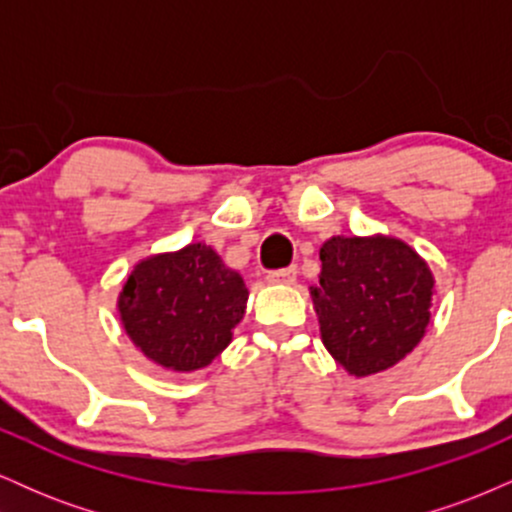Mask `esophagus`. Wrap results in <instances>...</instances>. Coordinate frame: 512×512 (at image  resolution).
I'll list each match as a JSON object with an SVG mask.
<instances>
[{"label":"esophagus","mask_w":512,"mask_h":512,"mask_svg":"<svg viewBox=\"0 0 512 512\" xmlns=\"http://www.w3.org/2000/svg\"><path fill=\"white\" fill-rule=\"evenodd\" d=\"M296 274L298 269L291 264V267L272 269V272H267V281H272V284H293V281H296Z\"/></svg>","instance_id":"esophagus-1"}]
</instances>
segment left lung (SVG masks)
Instances as JSON below:
<instances>
[{
  "label": "left lung",
  "mask_w": 512,
  "mask_h": 512,
  "mask_svg": "<svg viewBox=\"0 0 512 512\" xmlns=\"http://www.w3.org/2000/svg\"><path fill=\"white\" fill-rule=\"evenodd\" d=\"M313 303L322 342L351 375L395 366L424 337L433 276L395 238H332L320 250Z\"/></svg>",
  "instance_id": "obj_1"
}]
</instances>
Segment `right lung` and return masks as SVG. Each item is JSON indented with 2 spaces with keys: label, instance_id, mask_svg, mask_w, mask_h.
<instances>
[{
  "label": "right lung",
  "instance_id": "add662e5",
  "mask_svg": "<svg viewBox=\"0 0 512 512\" xmlns=\"http://www.w3.org/2000/svg\"><path fill=\"white\" fill-rule=\"evenodd\" d=\"M248 289L207 245L139 262L120 293L122 325L158 366L197 370L214 361L243 320Z\"/></svg>",
  "mask_w": 512,
  "mask_h": 512
}]
</instances>
